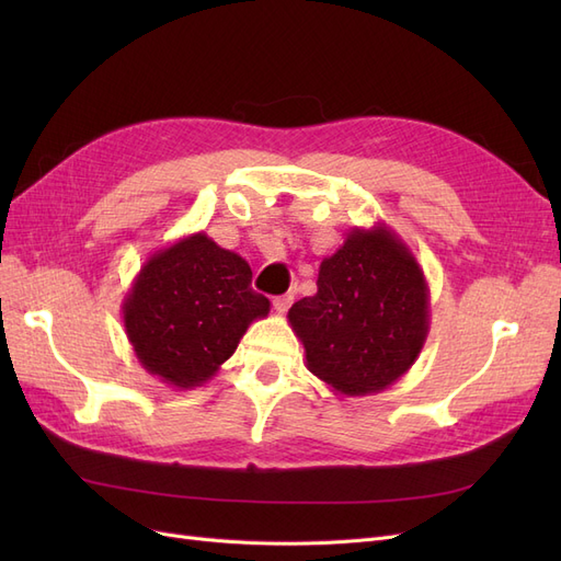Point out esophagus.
<instances>
[{
    "label": "esophagus",
    "instance_id": "1",
    "mask_svg": "<svg viewBox=\"0 0 561 561\" xmlns=\"http://www.w3.org/2000/svg\"><path fill=\"white\" fill-rule=\"evenodd\" d=\"M293 299H295V295H293V293H287V295H280V297H274V309H276L278 313H285L287 309H290V304H293Z\"/></svg>",
    "mask_w": 561,
    "mask_h": 561
}]
</instances>
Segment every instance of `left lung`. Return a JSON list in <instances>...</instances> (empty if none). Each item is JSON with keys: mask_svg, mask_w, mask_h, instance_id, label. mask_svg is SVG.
Wrapping results in <instances>:
<instances>
[{"mask_svg": "<svg viewBox=\"0 0 561 561\" xmlns=\"http://www.w3.org/2000/svg\"><path fill=\"white\" fill-rule=\"evenodd\" d=\"M316 285L287 311L309 371L342 396L393 386L431 330L428 283L412 250L383 222L355 227L320 262Z\"/></svg>", "mask_w": 561, "mask_h": 561, "instance_id": "left-lung-1", "label": "left lung"}]
</instances>
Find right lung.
Wrapping results in <instances>:
<instances>
[{
    "instance_id": "right-lung-1",
    "label": "right lung",
    "mask_w": 561,
    "mask_h": 561,
    "mask_svg": "<svg viewBox=\"0 0 561 561\" xmlns=\"http://www.w3.org/2000/svg\"><path fill=\"white\" fill-rule=\"evenodd\" d=\"M248 262L198 231L142 264L122 313L138 363L186 390L206 383L271 301L250 287Z\"/></svg>"
}]
</instances>
